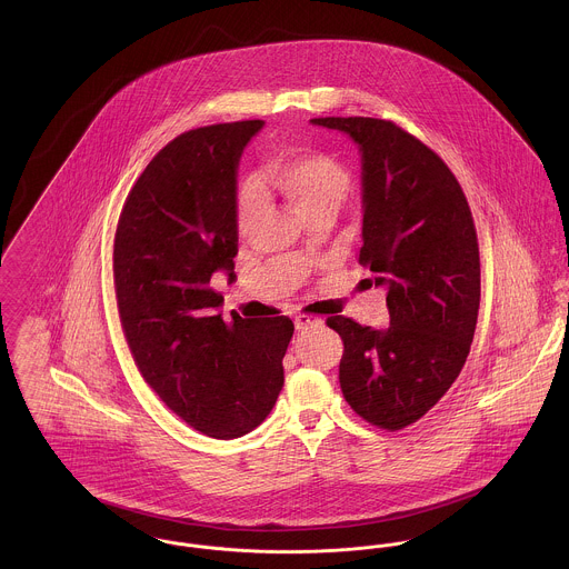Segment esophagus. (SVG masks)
<instances>
[{"label": "esophagus", "mask_w": 569, "mask_h": 569, "mask_svg": "<svg viewBox=\"0 0 569 569\" xmlns=\"http://www.w3.org/2000/svg\"><path fill=\"white\" fill-rule=\"evenodd\" d=\"M320 325H322V320H318V318H309V316H297V320H295L297 331H306V329L320 327Z\"/></svg>", "instance_id": "esophagus-1"}]
</instances>
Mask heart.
<instances>
[{
    "label": "heart",
    "mask_w": 569,
    "mask_h": 569,
    "mask_svg": "<svg viewBox=\"0 0 569 569\" xmlns=\"http://www.w3.org/2000/svg\"><path fill=\"white\" fill-rule=\"evenodd\" d=\"M258 188L279 197L301 219L311 220L322 212L336 214L342 208L352 188V177L333 156L299 151L270 162L263 169ZM258 212V194L251 188H244L238 197V219L251 222Z\"/></svg>",
    "instance_id": "obj_1"
}]
</instances>
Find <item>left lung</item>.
I'll return each instance as SVG.
<instances>
[{
  "label": "left lung",
  "mask_w": 569,
  "mask_h": 569,
  "mask_svg": "<svg viewBox=\"0 0 569 569\" xmlns=\"http://www.w3.org/2000/svg\"><path fill=\"white\" fill-rule=\"evenodd\" d=\"M361 156L359 263L386 288L388 329L345 316L340 386L370 425L398 431L420 420L459 377L477 329L481 262L466 194L438 153L392 121L325 117Z\"/></svg>",
  "instance_id": "left-lung-1"
}]
</instances>
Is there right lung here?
Here are the masks:
<instances>
[{"mask_svg": "<svg viewBox=\"0 0 569 569\" xmlns=\"http://www.w3.org/2000/svg\"><path fill=\"white\" fill-rule=\"evenodd\" d=\"M263 121L186 131L138 177L114 238V288L133 361L167 407L217 439L247 436L283 388L290 318L217 311L236 281L238 167Z\"/></svg>", "mask_w": 569, "mask_h": 569, "instance_id": "add662e5", "label": "right lung"}]
</instances>
